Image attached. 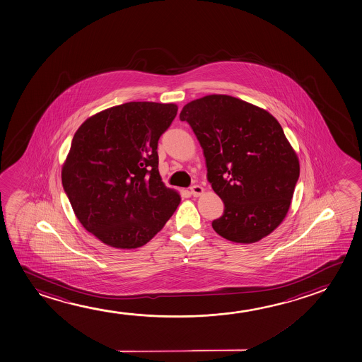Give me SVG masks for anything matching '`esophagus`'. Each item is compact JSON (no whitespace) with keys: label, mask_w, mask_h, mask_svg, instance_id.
Masks as SVG:
<instances>
[{"label":"esophagus","mask_w":362,"mask_h":362,"mask_svg":"<svg viewBox=\"0 0 362 362\" xmlns=\"http://www.w3.org/2000/svg\"><path fill=\"white\" fill-rule=\"evenodd\" d=\"M203 193H204V189H203V187H200V185H193L190 188V194L193 195V197H199Z\"/></svg>","instance_id":"esophagus-1"}]
</instances>
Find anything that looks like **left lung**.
Segmentation results:
<instances>
[{"mask_svg": "<svg viewBox=\"0 0 362 362\" xmlns=\"http://www.w3.org/2000/svg\"><path fill=\"white\" fill-rule=\"evenodd\" d=\"M179 118L198 138L208 182L224 202L213 229L241 244L273 233L288 214L300 174L280 123L267 110L226 95L192 100Z\"/></svg>", "mask_w": 362, "mask_h": 362, "instance_id": "1", "label": "left lung"}]
</instances>
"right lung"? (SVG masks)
Returning <instances> with one entry per match:
<instances>
[{
  "label": "right lung",
  "instance_id": "add662e5",
  "mask_svg": "<svg viewBox=\"0 0 362 362\" xmlns=\"http://www.w3.org/2000/svg\"><path fill=\"white\" fill-rule=\"evenodd\" d=\"M173 103L128 102L89 117L74 133L62 184L86 230L117 249L143 247L180 203L158 170V141Z\"/></svg>",
  "mask_w": 362,
  "mask_h": 362
}]
</instances>
